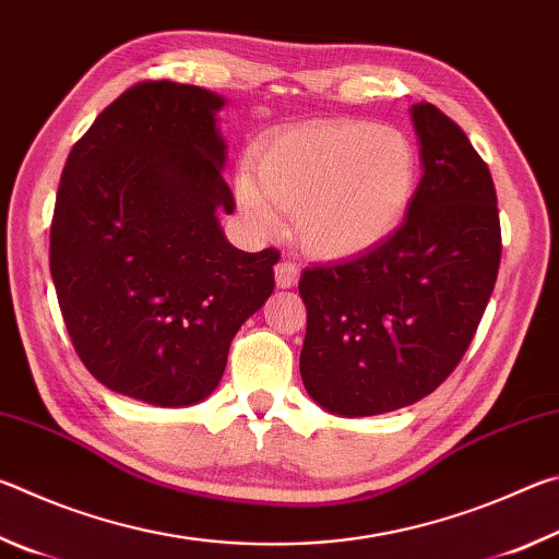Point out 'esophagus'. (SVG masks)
<instances>
[{"mask_svg":"<svg viewBox=\"0 0 559 559\" xmlns=\"http://www.w3.org/2000/svg\"><path fill=\"white\" fill-rule=\"evenodd\" d=\"M298 276H300V269L293 261L283 259V261L276 263V283H278V288H293L298 283Z\"/></svg>","mask_w":559,"mask_h":559,"instance_id":"1","label":"esophagus"}]
</instances>
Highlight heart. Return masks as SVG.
I'll return each instance as SVG.
<instances>
[{
  "label": "heart",
  "mask_w": 559,
  "mask_h": 559,
  "mask_svg": "<svg viewBox=\"0 0 559 559\" xmlns=\"http://www.w3.org/2000/svg\"><path fill=\"white\" fill-rule=\"evenodd\" d=\"M419 185V155L400 128L367 120H313L273 132L236 200L263 231L278 212L310 257L340 261L372 251L400 229Z\"/></svg>",
  "instance_id": "heart-1"
}]
</instances>
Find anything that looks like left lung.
I'll return each mask as SVG.
<instances>
[{"label": "left lung", "mask_w": 559, "mask_h": 559, "mask_svg": "<svg viewBox=\"0 0 559 559\" xmlns=\"http://www.w3.org/2000/svg\"><path fill=\"white\" fill-rule=\"evenodd\" d=\"M424 175L390 239L300 273V377L323 409L372 416L424 400L456 370L500 266L498 197L456 122L412 106Z\"/></svg>", "instance_id": "1"}]
</instances>
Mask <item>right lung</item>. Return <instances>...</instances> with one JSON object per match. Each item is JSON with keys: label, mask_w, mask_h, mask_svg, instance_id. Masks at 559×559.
Returning a JSON list of instances; mask_svg holds the SVG:
<instances>
[{"label": "right lung", "mask_w": 559, "mask_h": 559, "mask_svg": "<svg viewBox=\"0 0 559 559\" xmlns=\"http://www.w3.org/2000/svg\"><path fill=\"white\" fill-rule=\"evenodd\" d=\"M224 98L140 81L66 159L51 219V278L75 355L108 390L157 406L219 384L243 320L273 293L276 249H236L216 130Z\"/></svg>", "instance_id": "right-lung-1"}]
</instances>
